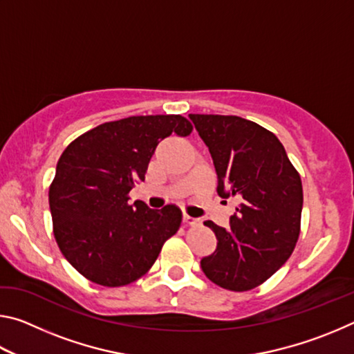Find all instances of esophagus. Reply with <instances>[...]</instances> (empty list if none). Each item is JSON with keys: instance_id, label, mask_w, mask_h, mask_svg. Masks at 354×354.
<instances>
[{"instance_id": "1", "label": "esophagus", "mask_w": 354, "mask_h": 354, "mask_svg": "<svg viewBox=\"0 0 354 354\" xmlns=\"http://www.w3.org/2000/svg\"><path fill=\"white\" fill-rule=\"evenodd\" d=\"M183 223L187 225V226H194V225L198 223V220L194 218V217H190V215H187V214H184L183 215Z\"/></svg>"}]
</instances>
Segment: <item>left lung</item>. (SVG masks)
Returning a JSON list of instances; mask_svg holds the SVG:
<instances>
[{
  "mask_svg": "<svg viewBox=\"0 0 354 354\" xmlns=\"http://www.w3.org/2000/svg\"><path fill=\"white\" fill-rule=\"evenodd\" d=\"M189 117L212 156L218 195L241 200L226 230L205 221L217 237V250L203 257L201 270L226 290H251L283 267L295 248L301 178L283 143L261 124L236 115Z\"/></svg>",
  "mask_w": 354,
  "mask_h": 354,
  "instance_id": "obj_1",
  "label": "left lung"
}]
</instances>
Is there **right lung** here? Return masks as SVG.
Masks as SVG:
<instances>
[{
  "mask_svg": "<svg viewBox=\"0 0 354 354\" xmlns=\"http://www.w3.org/2000/svg\"><path fill=\"white\" fill-rule=\"evenodd\" d=\"M181 115H137L107 122L64 149L48 192L57 247L84 278L120 287L142 278L181 226V209L129 205V192L145 181L158 143L190 136Z\"/></svg>",
  "mask_w": 354,
  "mask_h": 354,
  "instance_id": "obj_1",
  "label": "right lung"
}]
</instances>
